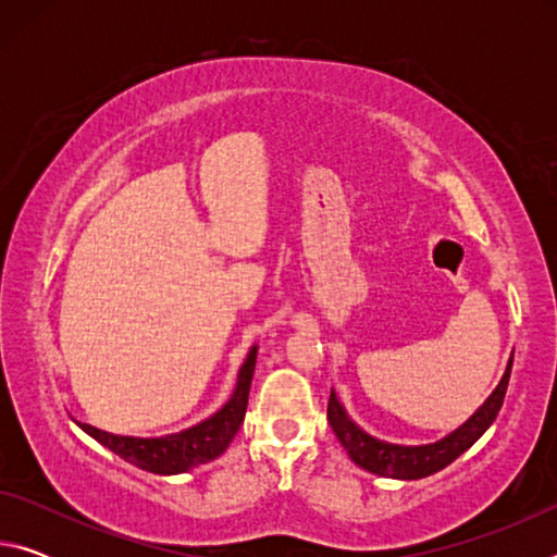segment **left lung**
I'll return each instance as SVG.
<instances>
[{
    "mask_svg": "<svg viewBox=\"0 0 557 557\" xmlns=\"http://www.w3.org/2000/svg\"><path fill=\"white\" fill-rule=\"evenodd\" d=\"M511 366L513 358H508L506 373L502 383L496 385V391L488 395L486 403L479 408L465 425L457 428L445 440L432 442V445H418V447H405V445H388L381 442L356 425L348 418L344 405L338 403L336 393L329 395V425H332L334 435L342 442L346 455L351 457L358 467L369 469L371 474L393 476V479H422L435 474V471L445 469L451 465L461 451H467L474 442L484 435L488 425L496 420L498 410L504 405V395L508 388V379H511Z\"/></svg>",
    "mask_w": 557,
    "mask_h": 557,
    "instance_id": "8db88e82",
    "label": "left lung"
}]
</instances>
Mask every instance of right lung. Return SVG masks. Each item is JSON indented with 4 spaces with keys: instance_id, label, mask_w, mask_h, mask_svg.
<instances>
[{
    "instance_id": "right-lung-1",
    "label": "right lung",
    "mask_w": 557,
    "mask_h": 557,
    "mask_svg": "<svg viewBox=\"0 0 557 557\" xmlns=\"http://www.w3.org/2000/svg\"><path fill=\"white\" fill-rule=\"evenodd\" d=\"M256 356L258 346L250 348L248 358L240 366L238 373V385L231 395V400L223 405V408L211 414L209 420L199 422V425L176 432V435L166 437H122L112 435V432L98 430L86 422H78L83 432H88L92 440H98L102 447L115 451L129 465H135L145 471H152V474H182L191 467L206 465L215 457H221L235 437V432L240 430L245 408H248V393H250V381L252 371H256Z\"/></svg>"
}]
</instances>
